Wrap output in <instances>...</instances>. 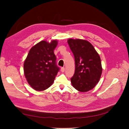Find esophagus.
Returning <instances> with one entry per match:
<instances>
[{
	"label": "esophagus",
	"instance_id": "esophagus-1",
	"mask_svg": "<svg viewBox=\"0 0 129 129\" xmlns=\"http://www.w3.org/2000/svg\"><path fill=\"white\" fill-rule=\"evenodd\" d=\"M64 70H65V69H64V67H62V68H61V71L62 72H64Z\"/></svg>",
	"mask_w": 129,
	"mask_h": 129
}]
</instances>
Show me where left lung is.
<instances>
[{
	"instance_id": "obj_1",
	"label": "left lung",
	"mask_w": 129,
	"mask_h": 129,
	"mask_svg": "<svg viewBox=\"0 0 129 129\" xmlns=\"http://www.w3.org/2000/svg\"><path fill=\"white\" fill-rule=\"evenodd\" d=\"M75 62V70L71 78L72 84L77 90L87 92L99 82L102 73L99 54L89 41L77 39L67 41Z\"/></svg>"
}]
</instances>
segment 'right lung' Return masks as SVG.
Instances as JSON below:
<instances>
[{"label": "right lung", "mask_w": 129, "mask_h": 129, "mask_svg": "<svg viewBox=\"0 0 129 129\" xmlns=\"http://www.w3.org/2000/svg\"><path fill=\"white\" fill-rule=\"evenodd\" d=\"M57 43V40L39 42L30 48L25 60V76L30 86L37 91L51 86L59 71L54 53Z\"/></svg>", "instance_id": "add662e5"}]
</instances>
